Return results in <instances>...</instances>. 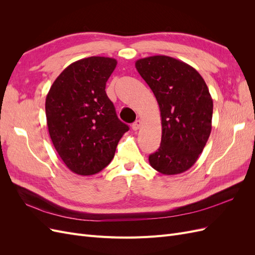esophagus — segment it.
Here are the masks:
<instances>
[{
    "label": "esophagus",
    "instance_id": "obj_1",
    "mask_svg": "<svg viewBox=\"0 0 255 255\" xmlns=\"http://www.w3.org/2000/svg\"><path fill=\"white\" fill-rule=\"evenodd\" d=\"M141 127V121L140 120H136L133 125H132V128L134 129V130H138L139 129V128Z\"/></svg>",
    "mask_w": 255,
    "mask_h": 255
}]
</instances>
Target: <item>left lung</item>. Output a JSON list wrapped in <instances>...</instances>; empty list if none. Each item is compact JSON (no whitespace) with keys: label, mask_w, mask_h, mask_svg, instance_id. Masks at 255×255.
<instances>
[{"label":"left lung","mask_w":255,"mask_h":255,"mask_svg":"<svg viewBox=\"0 0 255 255\" xmlns=\"http://www.w3.org/2000/svg\"><path fill=\"white\" fill-rule=\"evenodd\" d=\"M135 67L159 105L161 141L149 163L156 171L185 172L202 153L212 130L213 99L195 68L165 55L138 59Z\"/></svg>","instance_id":"8db88e82"}]
</instances>
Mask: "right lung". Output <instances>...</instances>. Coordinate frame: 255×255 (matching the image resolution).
Segmentation results:
<instances>
[{
  "mask_svg": "<svg viewBox=\"0 0 255 255\" xmlns=\"http://www.w3.org/2000/svg\"><path fill=\"white\" fill-rule=\"evenodd\" d=\"M116 66V59L101 56L75 61L57 76L45 99L54 148L76 174L92 175L103 170L128 130L105 91Z\"/></svg>",
  "mask_w": 255,
  "mask_h": 255,
  "instance_id": "1",
  "label": "right lung"
}]
</instances>
